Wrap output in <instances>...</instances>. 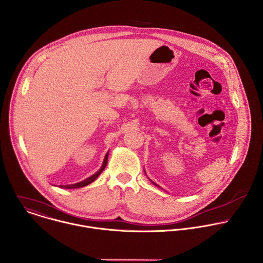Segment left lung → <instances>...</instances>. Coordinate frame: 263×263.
<instances>
[{
  "instance_id": "obj_1",
  "label": "left lung",
  "mask_w": 263,
  "mask_h": 263,
  "mask_svg": "<svg viewBox=\"0 0 263 263\" xmlns=\"http://www.w3.org/2000/svg\"><path fill=\"white\" fill-rule=\"evenodd\" d=\"M149 180H150V179H149ZM150 181H151V182H152V183H153V184H154V185H156V186H159V185H157V184H156V183H154V182H153V181H152V180H150Z\"/></svg>"
}]
</instances>
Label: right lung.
<instances>
[{
  "instance_id": "1",
  "label": "right lung",
  "mask_w": 263,
  "mask_h": 263,
  "mask_svg": "<svg viewBox=\"0 0 263 263\" xmlns=\"http://www.w3.org/2000/svg\"><path fill=\"white\" fill-rule=\"evenodd\" d=\"M108 156H109V152L106 154V156H104V160H103V163H102V166L101 168L95 173L93 174L92 176L88 177L87 179L83 180V181H80V182H77L74 184H66V185H59V187H64V189H79V187H83V186H86L88 184H90L91 182H93L99 175L100 173L104 170V168H106L107 166V163H108Z\"/></svg>"
}]
</instances>
